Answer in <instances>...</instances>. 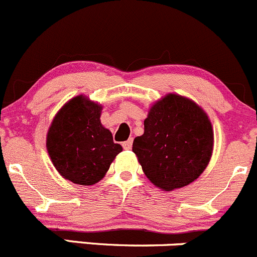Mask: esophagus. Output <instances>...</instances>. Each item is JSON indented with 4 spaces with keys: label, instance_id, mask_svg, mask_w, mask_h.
Returning a JSON list of instances; mask_svg holds the SVG:
<instances>
[{
    "label": "esophagus",
    "instance_id": "34e87169",
    "mask_svg": "<svg viewBox=\"0 0 257 257\" xmlns=\"http://www.w3.org/2000/svg\"><path fill=\"white\" fill-rule=\"evenodd\" d=\"M122 147L125 148V150H131V148H132V139H130V140H127V141L123 142Z\"/></svg>",
    "mask_w": 257,
    "mask_h": 257
}]
</instances>
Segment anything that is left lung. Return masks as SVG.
I'll use <instances>...</instances> for the list:
<instances>
[{
    "label": "left lung",
    "mask_w": 257,
    "mask_h": 257,
    "mask_svg": "<svg viewBox=\"0 0 257 257\" xmlns=\"http://www.w3.org/2000/svg\"><path fill=\"white\" fill-rule=\"evenodd\" d=\"M144 123V135L134 140L132 151L156 187L172 192L204 172L213 152L214 132L199 105L168 94L151 106Z\"/></svg>",
    "instance_id": "1"
}]
</instances>
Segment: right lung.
I'll use <instances>...</instances> for the list:
<instances>
[{
	"label": "right lung",
	"mask_w": 257,
	"mask_h": 257,
	"mask_svg": "<svg viewBox=\"0 0 257 257\" xmlns=\"http://www.w3.org/2000/svg\"><path fill=\"white\" fill-rule=\"evenodd\" d=\"M102 106L84 95L70 99L57 112L47 134V150L63 178L92 186L104 178L122 151L101 125Z\"/></svg>",
	"instance_id": "obj_1"
}]
</instances>
